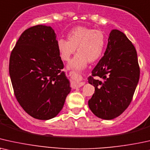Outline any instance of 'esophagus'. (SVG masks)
Segmentation results:
<instances>
[{
    "label": "esophagus",
    "instance_id": "34e87169",
    "mask_svg": "<svg viewBox=\"0 0 150 150\" xmlns=\"http://www.w3.org/2000/svg\"><path fill=\"white\" fill-rule=\"evenodd\" d=\"M85 84L84 81H81V82H77V87H81Z\"/></svg>",
    "mask_w": 150,
    "mask_h": 150
}]
</instances>
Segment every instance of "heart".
<instances>
[{
    "label": "heart",
    "instance_id": "obj_1",
    "mask_svg": "<svg viewBox=\"0 0 150 150\" xmlns=\"http://www.w3.org/2000/svg\"><path fill=\"white\" fill-rule=\"evenodd\" d=\"M67 38L68 40L59 39L57 46L61 59L66 62L70 60L77 48L78 53L69 64L70 69H84L88 63L95 62L102 55L105 38L103 33L99 30L79 26L69 32Z\"/></svg>",
    "mask_w": 150,
    "mask_h": 150
}]
</instances>
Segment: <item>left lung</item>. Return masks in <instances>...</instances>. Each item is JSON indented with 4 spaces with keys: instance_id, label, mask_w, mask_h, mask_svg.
I'll return each instance as SVG.
<instances>
[{
    "instance_id": "obj_1",
    "label": "left lung",
    "mask_w": 150,
    "mask_h": 150,
    "mask_svg": "<svg viewBox=\"0 0 150 150\" xmlns=\"http://www.w3.org/2000/svg\"><path fill=\"white\" fill-rule=\"evenodd\" d=\"M139 76L135 47L123 32L112 30L104 55L88 79L95 87L88 101L91 110L105 120L119 117L131 103Z\"/></svg>"
}]
</instances>
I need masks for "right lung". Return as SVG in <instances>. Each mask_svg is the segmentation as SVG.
Segmentation results:
<instances>
[{"instance_id": "obj_1", "label": "right lung", "mask_w": 150, "mask_h": 150, "mask_svg": "<svg viewBox=\"0 0 150 150\" xmlns=\"http://www.w3.org/2000/svg\"><path fill=\"white\" fill-rule=\"evenodd\" d=\"M54 30L38 25L22 33L11 53L9 71L17 101L27 114L40 120L58 115L71 91L61 70Z\"/></svg>"}]
</instances>
